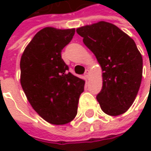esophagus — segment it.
Segmentation results:
<instances>
[{
    "mask_svg": "<svg viewBox=\"0 0 151 151\" xmlns=\"http://www.w3.org/2000/svg\"><path fill=\"white\" fill-rule=\"evenodd\" d=\"M85 76L86 77V78H89V70H88V69H86V70Z\"/></svg>",
    "mask_w": 151,
    "mask_h": 151,
    "instance_id": "34e87169",
    "label": "esophagus"
}]
</instances>
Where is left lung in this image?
Masks as SVG:
<instances>
[{
  "label": "left lung",
  "instance_id": "8db88e82",
  "mask_svg": "<svg viewBox=\"0 0 151 151\" xmlns=\"http://www.w3.org/2000/svg\"><path fill=\"white\" fill-rule=\"evenodd\" d=\"M93 51L103 72V86L97 94L102 111L120 115L133 104L142 77V58L135 41L115 25L99 22L77 29Z\"/></svg>",
  "mask_w": 151,
  "mask_h": 151
}]
</instances>
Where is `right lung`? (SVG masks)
<instances>
[{
	"instance_id": "add662e5",
	"label": "right lung",
	"mask_w": 151,
	"mask_h": 151,
	"mask_svg": "<svg viewBox=\"0 0 151 151\" xmlns=\"http://www.w3.org/2000/svg\"><path fill=\"white\" fill-rule=\"evenodd\" d=\"M75 29L47 27L37 32L21 58V85L34 110L46 122L63 125L75 118L85 81L69 72L61 57Z\"/></svg>"
}]
</instances>
